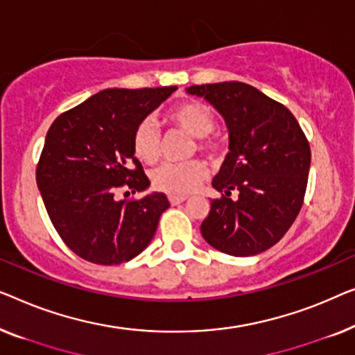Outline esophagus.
I'll return each mask as SVG.
<instances>
[{
	"mask_svg": "<svg viewBox=\"0 0 355 355\" xmlns=\"http://www.w3.org/2000/svg\"><path fill=\"white\" fill-rule=\"evenodd\" d=\"M168 201H171L172 206H177V204L187 201V196H175V194H171V196H168Z\"/></svg>",
	"mask_w": 355,
	"mask_h": 355,
	"instance_id": "esophagus-1",
	"label": "esophagus"
}]
</instances>
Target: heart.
<instances>
[{"instance_id": "obj_1", "label": "heart", "mask_w": 355, "mask_h": 355, "mask_svg": "<svg viewBox=\"0 0 355 355\" xmlns=\"http://www.w3.org/2000/svg\"><path fill=\"white\" fill-rule=\"evenodd\" d=\"M168 119L188 135L199 138L198 148L204 151L216 149V143L207 139V135L216 125L212 109L201 101H184L171 109ZM133 153L139 161L154 164L161 153V135L153 119H144L133 133ZM207 177V167L201 161L184 164H164L153 173V184L159 191L184 196L196 191Z\"/></svg>"}]
</instances>
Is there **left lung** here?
Masks as SVG:
<instances>
[{
    "mask_svg": "<svg viewBox=\"0 0 355 355\" xmlns=\"http://www.w3.org/2000/svg\"><path fill=\"white\" fill-rule=\"evenodd\" d=\"M225 121L228 154L212 180L217 191L201 223L202 238L234 257L256 256L277 244L302 207L311 146L291 112L241 82L193 85ZM233 189L239 198H229Z\"/></svg>",
    "mask_w": 355,
    "mask_h": 355,
    "instance_id": "8db88e82",
    "label": "left lung"
}]
</instances>
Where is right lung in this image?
I'll list each match as a JSON object with an SVG mask.
<instances>
[{
  "label": "right lung",
  "instance_id": "obj_1",
  "mask_svg": "<svg viewBox=\"0 0 355 355\" xmlns=\"http://www.w3.org/2000/svg\"><path fill=\"white\" fill-rule=\"evenodd\" d=\"M175 89H103L49 127L37 184L59 236L85 261L117 266L151 243L171 206L166 194L153 191L137 201L114 194L119 188L141 193L151 184L135 157L133 133Z\"/></svg>",
  "mask_w": 355,
  "mask_h": 355
}]
</instances>
